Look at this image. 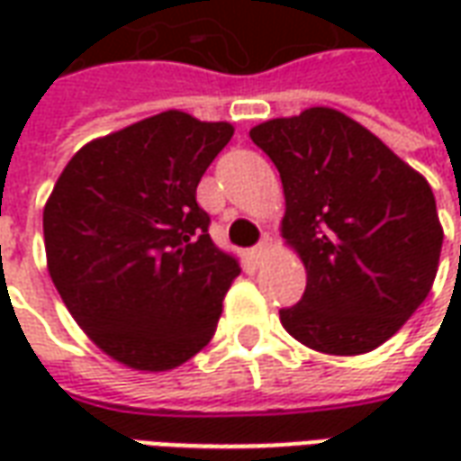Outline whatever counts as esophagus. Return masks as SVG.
I'll return each mask as SVG.
<instances>
[{"label":"esophagus","mask_w":461,"mask_h":461,"mask_svg":"<svg viewBox=\"0 0 461 461\" xmlns=\"http://www.w3.org/2000/svg\"><path fill=\"white\" fill-rule=\"evenodd\" d=\"M269 249H271V240H269V237H264V240H261L259 244H257V247H254V249L249 251L251 261H257V264H261V261L269 257Z\"/></svg>","instance_id":"esophagus-1"}]
</instances>
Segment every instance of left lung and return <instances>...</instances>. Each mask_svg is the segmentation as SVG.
Returning a JSON list of instances; mask_svg holds the SVG:
<instances>
[{
  "label": "left lung",
  "mask_w": 461,
  "mask_h": 461,
  "mask_svg": "<svg viewBox=\"0 0 461 461\" xmlns=\"http://www.w3.org/2000/svg\"><path fill=\"white\" fill-rule=\"evenodd\" d=\"M276 165L281 237L306 267V291L281 326L329 356L383 346L427 299L445 231L429 182L377 135L316 105L249 131Z\"/></svg>",
  "instance_id": "left-lung-1"
}]
</instances>
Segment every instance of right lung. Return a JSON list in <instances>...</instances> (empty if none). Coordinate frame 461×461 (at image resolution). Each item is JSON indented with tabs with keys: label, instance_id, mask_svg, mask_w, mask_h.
Returning <instances> with one entry per match:
<instances>
[{
	"label": "right lung",
	"instance_id": "1",
	"mask_svg": "<svg viewBox=\"0 0 461 461\" xmlns=\"http://www.w3.org/2000/svg\"><path fill=\"white\" fill-rule=\"evenodd\" d=\"M230 122L165 111L86 142L44 207L46 264L105 356L145 373L187 363L217 330L240 261L212 241L197 185Z\"/></svg>",
	"mask_w": 461,
	"mask_h": 461
}]
</instances>
